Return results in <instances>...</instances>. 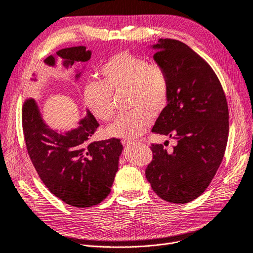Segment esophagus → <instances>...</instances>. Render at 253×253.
Instances as JSON below:
<instances>
[{
	"mask_svg": "<svg viewBox=\"0 0 253 253\" xmlns=\"http://www.w3.org/2000/svg\"><path fill=\"white\" fill-rule=\"evenodd\" d=\"M134 143V141H130V139H123L122 141V144H123L124 146H129V145H132Z\"/></svg>",
	"mask_w": 253,
	"mask_h": 253,
	"instance_id": "esophagus-1",
	"label": "esophagus"
}]
</instances>
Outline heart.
Wrapping results in <instances>:
<instances>
[{
  "mask_svg": "<svg viewBox=\"0 0 253 253\" xmlns=\"http://www.w3.org/2000/svg\"><path fill=\"white\" fill-rule=\"evenodd\" d=\"M102 81H90L84 87V102L92 115L109 121L116 114L112 93L128 91V103L134 110L120 116L107 128L112 137L132 139L144 134L152 115L161 112L170 96V80L162 64L141 55L122 51L102 64Z\"/></svg>",
  "mask_w": 253,
  "mask_h": 253,
  "instance_id": "obj_1",
  "label": "heart"
}]
</instances>
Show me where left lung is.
<instances>
[{
    "mask_svg": "<svg viewBox=\"0 0 253 253\" xmlns=\"http://www.w3.org/2000/svg\"><path fill=\"white\" fill-rule=\"evenodd\" d=\"M153 48L154 60L169 76L170 96L152 132L169 135L177 145L168 152L152 144L145 174L158 197L183 204L208 189L221 165L228 138L227 101L216 73L189 45L165 39Z\"/></svg>",
    "mask_w": 253,
    "mask_h": 253,
    "instance_id": "8db88e82",
    "label": "left lung"
}]
</instances>
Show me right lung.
Masks as SVG:
<instances>
[{
  "label": "right lung",
  "mask_w": 253,
  "mask_h": 253,
  "mask_svg": "<svg viewBox=\"0 0 253 253\" xmlns=\"http://www.w3.org/2000/svg\"><path fill=\"white\" fill-rule=\"evenodd\" d=\"M64 67L75 61L89 60L91 52L83 45L56 52ZM55 65V57L44 59ZM80 74H77L78 78ZM22 123L28 154L48 190L75 208H89L104 200L110 193L119 168L123 146L118 138L90 142L99 123L90 111L79 122V127L58 132L46 125L33 99H26Z\"/></svg>",
  "instance_id": "right-lung-1"
}]
</instances>
